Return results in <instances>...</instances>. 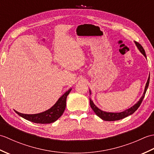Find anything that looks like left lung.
<instances>
[{
    "label": "left lung",
    "instance_id": "1",
    "mask_svg": "<svg viewBox=\"0 0 154 154\" xmlns=\"http://www.w3.org/2000/svg\"><path fill=\"white\" fill-rule=\"evenodd\" d=\"M135 44L136 45L137 48H138V50H140V51L141 52V53L146 57V52H145L144 49L143 48V47L138 43V42H135ZM149 76L148 79V81H147V83L146 84L144 92H143L142 97L140 98V99L139 100L138 102L136 104H135L134 105L132 106L131 108H130V109L123 111V112H104V111L101 110L97 106H96L95 104L93 103V100H91V99H89V100H90V105H91V109H93V110L94 111V112H95V114H97L98 116L100 117V119H103V120H105V121H115V120H120V119H124V118H125L128 116L131 115V114H132L137 109H138L139 106H140V104H141V103L142 102L143 98H144V97H145L146 91H147V89H148V85H149ZM89 92H90V94H91V91H89Z\"/></svg>",
    "mask_w": 154,
    "mask_h": 154
}]
</instances>
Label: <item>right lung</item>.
Listing matches in <instances>:
<instances>
[{"label":"right lung","mask_w":154,"mask_h":154,"mask_svg":"<svg viewBox=\"0 0 154 154\" xmlns=\"http://www.w3.org/2000/svg\"><path fill=\"white\" fill-rule=\"evenodd\" d=\"M71 89L66 91L58 99L53 106L44 112L34 114H26L18 112L16 110L14 111L19 116L32 122L38 124H50L54 122L63 114L65 107H66L67 97L71 92Z\"/></svg>","instance_id":"obj_1"}]
</instances>
